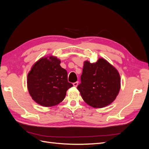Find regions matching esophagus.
<instances>
[{"mask_svg": "<svg viewBox=\"0 0 149 149\" xmlns=\"http://www.w3.org/2000/svg\"><path fill=\"white\" fill-rule=\"evenodd\" d=\"M78 81H76V82H74V83H73V86L74 87H76L78 86Z\"/></svg>", "mask_w": 149, "mask_h": 149, "instance_id": "esophagus-1", "label": "esophagus"}]
</instances>
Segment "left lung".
Wrapping results in <instances>:
<instances>
[{"label": "left lung", "instance_id": "left-lung-1", "mask_svg": "<svg viewBox=\"0 0 149 149\" xmlns=\"http://www.w3.org/2000/svg\"><path fill=\"white\" fill-rule=\"evenodd\" d=\"M81 82L77 87L81 96L88 105L96 108L110 104L120 88L118 70L103 58L94 63L84 61Z\"/></svg>", "mask_w": 149, "mask_h": 149}]
</instances>
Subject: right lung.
Here are the masks:
<instances>
[{
	"instance_id": "obj_1",
	"label": "right lung",
	"mask_w": 149,
	"mask_h": 149,
	"mask_svg": "<svg viewBox=\"0 0 149 149\" xmlns=\"http://www.w3.org/2000/svg\"><path fill=\"white\" fill-rule=\"evenodd\" d=\"M55 56L42 58L28 74L27 87L30 95L40 105L52 107L64 100L66 91L73 86L68 81L67 71Z\"/></svg>"
}]
</instances>
